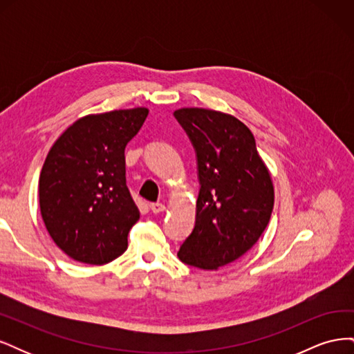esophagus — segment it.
I'll list each match as a JSON object with an SVG mask.
<instances>
[{"label":"esophagus","mask_w":354,"mask_h":354,"mask_svg":"<svg viewBox=\"0 0 354 354\" xmlns=\"http://www.w3.org/2000/svg\"><path fill=\"white\" fill-rule=\"evenodd\" d=\"M151 209H152V212H155V214H158V212H162L164 209H165V205L164 203H160V202H152L151 205Z\"/></svg>","instance_id":"1"}]
</instances>
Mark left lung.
Listing matches in <instances>:
<instances>
[{
    "label": "left lung",
    "instance_id": "1",
    "mask_svg": "<svg viewBox=\"0 0 354 354\" xmlns=\"http://www.w3.org/2000/svg\"><path fill=\"white\" fill-rule=\"evenodd\" d=\"M174 116L195 147L199 178L195 227L177 255L185 264L217 270L251 250L269 224L272 177L238 118L201 108Z\"/></svg>",
    "mask_w": 354,
    "mask_h": 354
}]
</instances>
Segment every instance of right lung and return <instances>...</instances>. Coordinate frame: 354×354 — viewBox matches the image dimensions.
Returning a JSON list of instances; mask_svg holds the SVG:
<instances>
[{"label": "right lung", "mask_w": 354, "mask_h": 354, "mask_svg": "<svg viewBox=\"0 0 354 354\" xmlns=\"http://www.w3.org/2000/svg\"><path fill=\"white\" fill-rule=\"evenodd\" d=\"M149 111L87 115L63 133L42 165L39 208L51 239L80 263L118 259L140 218L125 178V146Z\"/></svg>", "instance_id": "right-lung-1"}]
</instances>
